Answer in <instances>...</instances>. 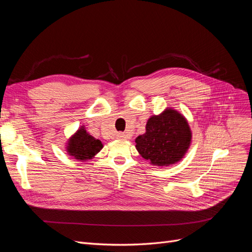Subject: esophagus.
<instances>
[{
    "instance_id": "obj_1",
    "label": "esophagus",
    "mask_w": 252,
    "mask_h": 252,
    "mask_svg": "<svg viewBox=\"0 0 252 252\" xmlns=\"http://www.w3.org/2000/svg\"><path fill=\"white\" fill-rule=\"evenodd\" d=\"M117 138H118V139H122V140H126V139H128V138H127V135H126L125 133H123V132H119V133L117 134Z\"/></svg>"
}]
</instances>
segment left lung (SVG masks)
Returning a JSON list of instances; mask_svg holds the SVG:
<instances>
[{"label": "left lung", "instance_id": "1", "mask_svg": "<svg viewBox=\"0 0 252 252\" xmlns=\"http://www.w3.org/2000/svg\"><path fill=\"white\" fill-rule=\"evenodd\" d=\"M191 142L187 120L177 110L167 108L152 116L146 124V132L135 139L139 154L156 166H168L185 156Z\"/></svg>", "mask_w": 252, "mask_h": 252}]
</instances>
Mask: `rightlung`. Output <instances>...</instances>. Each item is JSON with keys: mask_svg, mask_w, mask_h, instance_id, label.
<instances>
[{"mask_svg": "<svg viewBox=\"0 0 252 252\" xmlns=\"http://www.w3.org/2000/svg\"><path fill=\"white\" fill-rule=\"evenodd\" d=\"M66 148L69 156L80 161H86L93 158L103 148V144L87 133L85 128L81 127L68 141Z\"/></svg>", "mask_w": 252, "mask_h": 252, "instance_id": "obj_1", "label": "right lung"}]
</instances>
